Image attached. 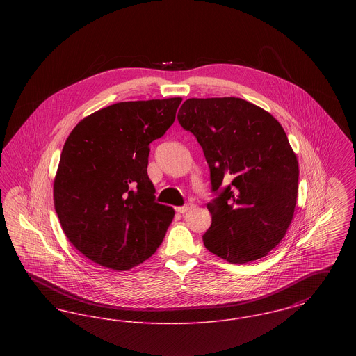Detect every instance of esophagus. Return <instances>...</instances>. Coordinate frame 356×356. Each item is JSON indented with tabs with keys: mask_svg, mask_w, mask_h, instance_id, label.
<instances>
[{
	"mask_svg": "<svg viewBox=\"0 0 356 356\" xmlns=\"http://www.w3.org/2000/svg\"><path fill=\"white\" fill-rule=\"evenodd\" d=\"M191 207H192L191 204H184V205H181V207H176L175 209H176V212H179V213H186V211H188Z\"/></svg>",
	"mask_w": 356,
	"mask_h": 356,
	"instance_id": "obj_1",
	"label": "esophagus"
}]
</instances>
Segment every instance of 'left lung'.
<instances>
[{
	"label": "left lung",
	"instance_id": "8db88e82",
	"mask_svg": "<svg viewBox=\"0 0 356 356\" xmlns=\"http://www.w3.org/2000/svg\"><path fill=\"white\" fill-rule=\"evenodd\" d=\"M177 120L211 173L205 248L234 264L266 256L286 235L298 197L299 165L283 127L236 97L188 99Z\"/></svg>",
	"mask_w": 356,
	"mask_h": 356
}]
</instances>
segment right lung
Wrapping results in <instances>:
<instances>
[{
    "mask_svg": "<svg viewBox=\"0 0 356 356\" xmlns=\"http://www.w3.org/2000/svg\"><path fill=\"white\" fill-rule=\"evenodd\" d=\"M180 97L118 102L80 121L63 148L54 207L69 241L92 261L127 271L160 247L175 211L156 203L149 144L173 124Z\"/></svg>",
    "mask_w": 356,
    "mask_h": 356,
    "instance_id": "obj_1",
    "label": "right lung"
}]
</instances>
